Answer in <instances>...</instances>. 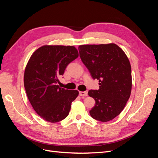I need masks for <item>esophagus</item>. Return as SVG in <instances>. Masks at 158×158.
Here are the masks:
<instances>
[{"mask_svg":"<svg viewBox=\"0 0 158 158\" xmlns=\"http://www.w3.org/2000/svg\"><path fill=\"white\" fill-rule=\"evenodd\" d=\"M79 95L80 96H87L88 92H80Z\"/></svg>","mask_w":158,"mask_h":158,"instance_id":"1","label":"esophagus"}]
</instances>
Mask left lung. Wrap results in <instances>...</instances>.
Segmentation results:
<instances>
[{"label":"left lung","instance_id":"1","mask_svg":"<svg viewBox=\"0 0 158 158\" xmlns=\"http://www.w3.org/2000/svg\"><path fill=\"white\" fill-rule=\"evenodd\" d=\"M80 59L93 79L99 80V89L88 95L95 101L90 110L95 120L107 122L125 108L132 89L131 66L127 56L114 44L82 45L78 47Z\"/></svg>","mask_w":158,"mask_h":158}]
</instances>
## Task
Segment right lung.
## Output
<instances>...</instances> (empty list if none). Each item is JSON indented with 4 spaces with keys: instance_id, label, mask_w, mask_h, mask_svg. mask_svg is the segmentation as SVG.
Returning <instances> with one entry per match:
<instances>
[{
    "instance_id": "obj_1",
    "label": "right lung",
    "mask_w": 158,
    "mask_h": 158,
    "mask_svg": "<svg viewBox=\"0 0 158 158\" xmlns=\"http://www.w3.org/2000/svg\"><path fill=\"white\" fill-rule=\"evenodd\" d=\"M78 56L74 46L44 45L28 61L23 77L26 94L33 109L45 121L56 123L68 116L79 92L60 88L58 77Z\"/></svg>"
}]
</instances>
